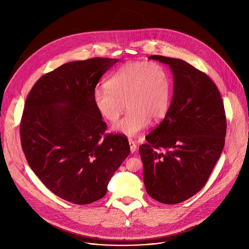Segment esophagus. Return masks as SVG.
<instances>
[{
  "label": "esophagus",
  "instance_id": "obj_1",
  "mask_svg": "<svg viewBox=\"0 0 249 249\" xmlns=\"http://www.w3.org/2000/svg\"><path fill=\"white\" fill-rule=\"evenodd\" d=\"M129 145H130V151H131V153H135L136 150H137V146H136V144H135V142L130 139V140H129Z\"/></svg>",
  "mask_w": 249,
  "mask_h": 249
}]
</instances>
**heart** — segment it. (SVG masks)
I'll return each instance as SVG.
<instances>
[{
	"mask_svg": "<svg viewBox=\"0 0 249 249\" xmlns=\"http://www.w3.org/2000/svg\"><path fill=\"white\" fill-rule=\"evenodd\" d=\"M92 93L96 111L114 123L127 107L129 111L114 129L129 137L137 136L168 112L172 83L167 70L157 62L133 61L123 64L105 84Z\"/></svg>",
	"mask_w": 249,
	"mask_h": 249,
	"instance_id": "b5f03b06",
	"label": "heart"
}]
</instances>
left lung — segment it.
I'll return each mask as SVG.
<instances>
[{
    "label": "left lung",
    "mask_w": 249,
    "mask_h": 249,
    "mask_svg": "<svg viewBox=\"0 0 249 249\" xmlns=\"http://www.w3.org/2000/svg\"><path fill=\"white\" fill-rule=\"evenodd\" d=\"M174 89L167 114L146 137L139 153L148 194L162 204H178L198 193L221 157L227 117L221 93L205 73L187 62L160 55Z\"/></svg>",
    "instance_id": "left-lung-1"
}]
</instances>
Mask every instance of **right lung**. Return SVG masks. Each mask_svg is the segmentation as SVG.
<instances>
[{
  "label": "right lung",
  "instance_id": "1",
  "mask_svg": "<svg viewBox=\"0 0 249 249\" xmlns=\"http://www.w3.org/2000/svg\"><path fill=\"white\" fill-rule=\"evenodd\" d=\"M117 59L70 62L43 75L29 91L22 112L21 148L31 169L56 196L78 205L101 199L130 153L122 134L107 128L92 93Z\"/></svg>",
  "mask_w": 249,
  "mask_h": 249
}]
</instances>
